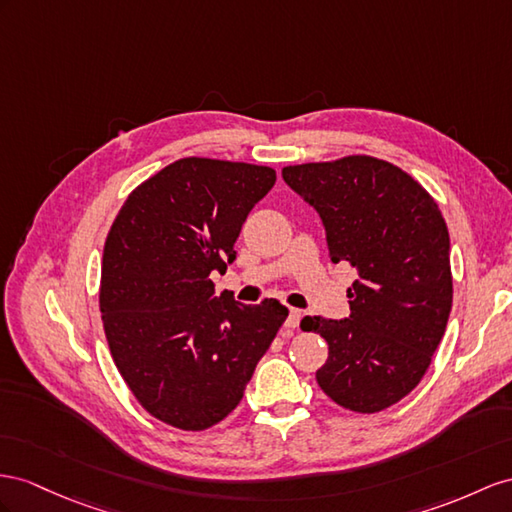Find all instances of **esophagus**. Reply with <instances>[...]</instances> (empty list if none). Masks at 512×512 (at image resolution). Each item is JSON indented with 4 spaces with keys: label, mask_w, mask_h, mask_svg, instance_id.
I'll list each match as a JSON object with an SVG mask.
<instances>
[{
    "label": "esophagus",
    "mask_w": 512,
    "mask_h": 512,
    "mask_svg": "<svg viewBox=\"0 0 512 512\" xmlns=\"http://www.w3.org/2000/svg\"><path fill=\"white\" fill-rule=\"evenodd\" d=\"M300 309H290V316H287V322H285V337H290L296 329H298V324H300Z\"/></svg>",
    "instance_id": "esophagus-1"
}]
</instances>
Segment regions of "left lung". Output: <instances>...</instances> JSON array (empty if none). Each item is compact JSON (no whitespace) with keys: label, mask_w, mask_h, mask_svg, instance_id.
Listing matches in <instances>:
<instances>
[{"label":"left lung","mask_w":512,"mask_h":512,"mask_svg":"<svg viewBox=\"0 0 512 512\" xmlns=\"http://www.w3.org/2000/svg\"><path fill=\"white\" fill-rule=\"evenodd\" d=\"M283 179L316 207L333 264L359 274L350 318L300 322L329 344L318 385L344 409L383 411L422 381L450 318V235L439 205L409 173L370 155L285 166Z\"/></svg>","instance_id":"8db88e82"}]
</instances>
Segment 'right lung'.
<instances>
[{
	"label": "right lung",
	"instance_id": "1",
	"mask_svg": "<svg viewBox=\"0 0 512 512\" xmlns=\"http://www.w3.org/2000/svg\"><path fill=\"white\" fill-rule=\"evenodd\" d=\"M268 166L183 157L127 196L103 246L99 309L123 381L160 422L205 430L240 404L287 318L279 300L235 303L209 274L235 259Z\"/></svg>",
	"mask_w": 512,
	"mask_h": 512
}]
</instances>
